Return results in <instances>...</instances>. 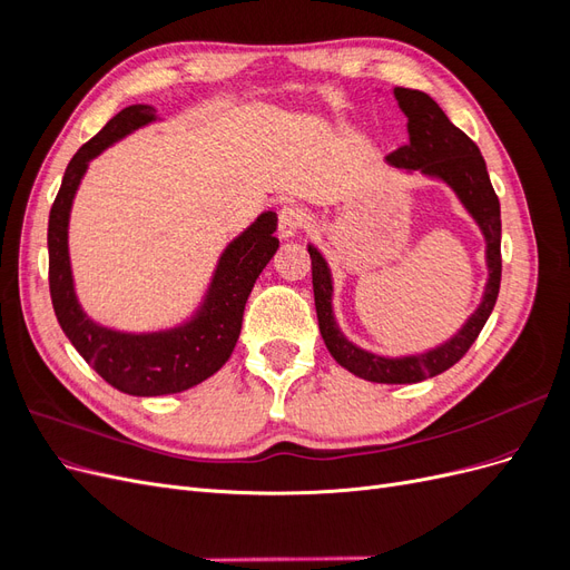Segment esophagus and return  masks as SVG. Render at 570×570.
Here are the masks:
<instances>
[{"label": "esophagus", "mask_w": 570, "mask_h": 570, "mask_svg": "<svg viewBox=\"0 0 570 570\" xmlns=\"http://www.w3.org/2000/svg\"><path fill=\"white\" fill-rule=\"evenodd\" d=\"M304 223H306V212L302 209V206H297V204L283 206L281 214H278V235L283 239L295 237L302 230Z\"/></svg>", "instance_id": "obj_1"}]
</instances>
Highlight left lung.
Listing matches in <instances>:
<instances>
[{"label":"left lung","mask_w":570,"mask_h":570,"mask_svg":"<svg viewBox=\"0 0 570 570\" xmlns=\"http://www.w3.org/2000/svg\"><path fill=\"white\" fill-rule=\"evenodd\" d=\"M394 97L400 101L404 116L409 118V142L392 151L385 161L400 170H409V174L421 170L428 178L446 183L454 189L459 202L465 206V212L473 216L482 237H485V258L490 271L485 292H482V302L469 316V321L461 325V331L446 342L438 344L435 350L409 356H381L356 347L354 342L342 335L333 314L331 268H327L323 254L314 245H308V256H312L318 327L327 352L333 354L342 368L364 377V381L385 385H411L452 368L471 350L482 325L488 323L499 295V283H502V216H499V199L490 183L485 159H482V154L471 137L461 132L438 107V101L425 92L394 88Z\"/></svg>","instance_id":"8db88e82"}]
</instances>
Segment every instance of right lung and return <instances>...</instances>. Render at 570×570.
Masks as SVG:
<instances>
[{
  "mask_svg": "<svg viewBox=\"0 0 570 570\" xmlns=\"http://www.w3.org/2000/svg\"><path fill=\"white\" fill-rule=\"evenodd\" d=\"M151 120H157L154 107H126L76 151L71 164L66 166L59 195L51 204L47 228L49 295L61 331L111 387L132 396L185 392L204 383L226 364L243 327L249 292L281 245L273 235L278 228V216L275 212H264L223 249L197 312L168 331L124 333L99 325L85 314L76 297L71 256H68V218H71L73 197L95 157Z\"/></svg>",
  "mask_w": 570,
  "mask_h": 570,
  "instance_id": "right-lung-1",
  "label": "right lung"
}]
</instances>
